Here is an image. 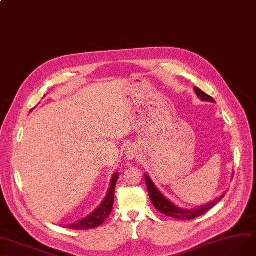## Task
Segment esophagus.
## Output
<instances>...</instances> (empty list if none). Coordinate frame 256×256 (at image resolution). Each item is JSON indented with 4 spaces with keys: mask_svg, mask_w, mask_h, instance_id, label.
I'll return each instance as SVG.
<instances>
[{
    "mask_svg": "<svg viewBox=\"0 0 256 256\" xmlns=\"http://www.w3.org/2000/svg\"><path fill=\"white\" fill-rule=\"evenodd\" d=\"M136 155H137V150H136L135 148L130 146V148H126V156L128 159H130V160L133 159V158L136 157Z\"/></svg>",
    "mask_w": 256,
    "mask_h": 256,
    "instance_id": "esophagus-1",
    "label": "esophagus"
}]
</instances>
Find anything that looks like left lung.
<instances>
[{
    "label": "left lung",
    "mask_w": 256,
    "mask_h": 256,
    "mask_svg": "<svg viewBox=\"0 0 256 256\" xmlns=\"http://www.w3.org/2000/svg\"><path fill=\"white\" fill-rule=\"evenodd\" d=\"M194 90H195V94H197V97L200 98L202 101L215 102L212 97H210L209 94H206V92H204L198 88H194ZM144 178H146V184L148 186V195H150V200H152L154 206L159 212H162L164 215L172 217V218H176V220H186L196 218V217L200 216V215L204 214L206 212L211 210L215 204H217L222 200V198L224 197V194H226V192H224L220 197L215 198L213 202H210L209 204L200 206L194 208V209H184V208L178 206L175 204H173L171 200H168V198L156 188V186L152 182V179L150 178V176L148 174H144Z\"/></svg>",
    "instance_id": "obj_1"
}]
</instances>
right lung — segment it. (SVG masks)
<instances>
[{
  "label": "right lung",
  "mask_w": 256,
  "mask_h": 256,
  "mask_svg": "<svg viewBox=\"0 0 256 256\" xmlns=\"http://www.w3.org/2000/svg\"><path fill=\"white\" fill-rule=\"evenodd\" d=\"M118 177H119L118 172H116L112 175V177L110 179V184L108 194L96 210H94L92 214H90L88 216L85 217V218H83L77 222H74V224H68L66 226L72 230H88V229H92V228H97V226H101L104 222H106L112 209L114 197H115V188H116Z\"/></svg>",
  "instance_id": "1"
}]
</instances>
